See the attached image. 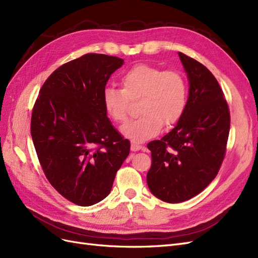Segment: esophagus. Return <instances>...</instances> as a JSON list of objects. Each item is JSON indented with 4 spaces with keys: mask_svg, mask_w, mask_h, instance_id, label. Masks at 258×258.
Wrapping results in <instances>:
<instances>
[{
    "mask_svg": "<svg viewBox=\"0 0 258 258\" xmlns=\"http://www.w3.org/2000/svg\"><path fill=\"white\" fill-rule=\"evenodd\" d=\"M142 145H140V144H137V143H135V142H132L131 143V151L132 152H138V151H140V150H142Z\"/></svg>",
    "mask_w": 258,
    "mask_h": 258,
    "instance_id": "obj_1",
    "label": "esophagus"
}]
</instances>
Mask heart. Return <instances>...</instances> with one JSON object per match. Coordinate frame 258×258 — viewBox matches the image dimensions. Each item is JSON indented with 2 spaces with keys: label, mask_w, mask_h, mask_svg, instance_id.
Segmentation results:
<instances>
[{
  "label": "heart",
  "mask_w": 258,
  "mask_h": 258,
  "mask_svg": "<svg viewBox=\"0 0 258 258\" xmlns=\"http://www.w3.org/2000/svg\"><path fill=\"white\" fill-rule=\"evenodd\" d=\"M121 89L107 87L102 93L106 114L117 122L128 118L130 100L141 98L138 119L120 128L122 136L134 142H145L181 118L187 102V83L175 71H162L147 64L130 69L121 77Z\"/></svg>",
  "instance_id": "b5f03b06"
}]
</instances>
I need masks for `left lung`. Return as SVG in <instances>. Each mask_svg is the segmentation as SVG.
<instances>
[{
    "mask_svg": "<svg viewBox=\"0 0 258 258\" xmlns=\"http://www.w3.org/2000/svg\"><path fill=\"white\" fill-rule=\"evenodd\" d=\"M178 57L189 85L186 107L169 134L147 144L152 152L148 188L169 204L195 197L213 181L230 129L228 105L213 74L182 52Z\"/></svg>",
    "mask_w": 258,
    "mask_h": 258,
    "instance_id": "8db88e82",
    "label": "left lung"
}]
</instances>
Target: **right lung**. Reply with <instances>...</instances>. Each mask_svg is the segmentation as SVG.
I'll return each instance as SVG.
<instances>
[{"instance_id": "obj_1", "label": "right lung", "mask_w": 258, "mask_h": 258, "mask_svg": "<svg viewBox=\"0 0 258 258\" xmlns=\"http://www.w3.org/2000/svg\"><path fill=\"white\" fill-rule=\"evenodd\" d=\"M123 59L87 53L54 71L40 90L31 118L38 160L59 194L82 207L111 192L130 142L114 128L102 104L110 76Z\"/></svg>"}]
</instances>
